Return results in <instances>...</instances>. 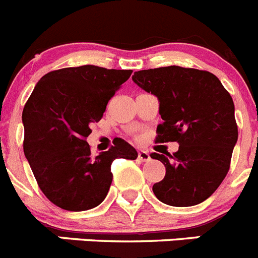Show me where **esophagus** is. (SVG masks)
<instances>
[{
  "label": "esophagus",
  "instance_id": "esophagus-1",
  "mask_svg": "<svg viewBox=\"0 0 258 258\" xmlns=\"http://www.w3.org/2000/svg\"><path fill=\"white\" fill-rule=\"evenodd\" d=\"M138 158H139V159H140L141 162H148V161H150L149 153L145 152V150H139Z\"/></svg>",
  "mask_w": 258,
  "mask_h": 258
}]
</instances>
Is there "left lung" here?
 I'll list each match as a JSON object with an SVG mask.
<instances>
[{"instance_id": "left-lung-1", "label": "left lung", "mask_w": 258, "mask_h": 258, "mask_svg": "<svg viewBox=\"0 0 258 258\" xmlns=\"http://www.w3.org/2000/svg\"><path fill=\"white\" fill-rule=\"evenodd\" d=\"M132 81L159 100L157 141L180 145L173 154H150L166 167L155 197L173 207L202 203L227 175L238 140L230 94L215 74L177 66L135 72Z\"/></svg>"}]
</instances>
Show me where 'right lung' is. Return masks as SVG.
<instances>
[{"instance_id":"1","label":"right lung","mask_w":258,"mask_h":258,"mask_svg":"<svg viewBox=\"0 0 258 258\" xmlns=\"http://www.w3.org/2000/svg\"><path fill=\"white\" fill-rule=\"evenodd\" d=\"M132 71L96 66L62 68L45 74L23 109L25 158L39 189L67 211H87L105 199L117 158L136 159L138 152L122 139L108 152L91 154L86 138L108 101Z\"/></svg>"}]
</instances>
